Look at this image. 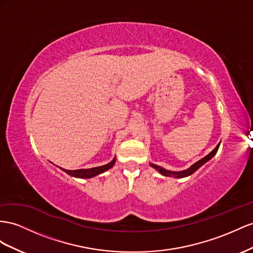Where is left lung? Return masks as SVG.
Returning a JSON list of instances; mask_svg holds the SVG:
<instances>
[{
  "instance_id": "left-lung-1",
  "label": "left lung",
  "mask_w": 253,
  "mask_h": 253,
  "mask_svg": "<svg viewBox=\"0 0 253 253\" xmlns=\"http://www.w3.org/2000/svg\"><path fill=\"white\" fill-rule=\"evenodd\" d=\"M219 145H220V142L218 143V145L216 146V148L213 150V151L210 152L207 156H204L203 159H201L200 161L196 162V163L194 164V165H192L189 168H187V169H185V170H182V171H170V170H166L165 168H163V167H161V166L154 165V164H150V166L158 170V171H159L161 174H163V175H165V176H173V177H176V179H181V177H185V176H188V175H190V174H193V173H194L195 171H197V170L199 169L202 165H204V164H206L207 162H209V161H210L211 158H213V156L217 153L218 148H219Z\"/></svg>"
}]
</instances>
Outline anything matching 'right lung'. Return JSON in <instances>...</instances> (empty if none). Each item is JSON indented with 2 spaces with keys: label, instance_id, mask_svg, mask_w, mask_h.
<instances>
[{
  "label": "right lung",
  "instance_id": "add662e5",
  "mask_svg": "<svg viewBox=\"0 0 253 253\" xmlns=\"http://www.w3.org/2000/svg\"><path fill=\"white\" fill-rule=\"evenodd\" d=\"M115 162H116V158H114L113 161L106 164V165L100 166V167H93V168H89V169H78V170H67L64 168H60V169L71 176L80 177V179H89V177L95 176L102 172L106 171V170H108V169H111L114 166Z\"/></svg>",
  "mask_w": 253,
  "mask_h": 253
}]
</instances>
